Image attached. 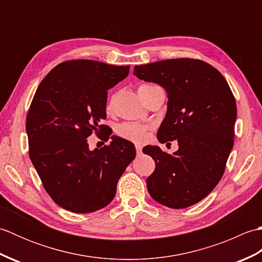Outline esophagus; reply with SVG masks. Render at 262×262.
Returning <instances> with one entry per match:
<instances>
[{
    "mask_svg": "<svg viewBox=\"0 0 262 262\" xmlns=\"http://www.w3.org/2000/svg\"><path fill=\"white\" fill-rule=\"evenodd\" d=\"M135 148H136V153H137L138 155H140V154L142 153V146H141V145H136Z\"/></svg>",
    "mask_w": 262,
    "mask_h": 262,
    "instance_id": "1",
    "label": "esophagus"
}]
</instances>
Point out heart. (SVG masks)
I'll use <instances>...</instances> for the list:
<instances>
[{
    "instance_id": "heart-1",
    "label": "heart",
    "mask_w": 262,
    "mask_h": 262,
    "mask_svg": "<svg viewBox=\"0 0 262 262\" xmlns=\"http://www.w3.org/2000/svg\"><path fill=\"white\" fill-rule=\"evenodd\" d=\"M160 86L154 85V84H149V83H143L137 89V92L140 94L141 98H144L147 93L151 91L155 90ZM114 100L115 96L111 97L109 100L108 105H107V110L113 109L114 105ZM149 129V127L147 125H143V124H138V122H122L118 127H117V134H118L120 137L125 138V140L135 142V143H143L146 140L147 137V130Z\"/></svg>"
}]
</instances>
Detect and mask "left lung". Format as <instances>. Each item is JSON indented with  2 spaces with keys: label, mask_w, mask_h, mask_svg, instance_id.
<instances>
[{
  "label": "left lung",
  "mask_w": 262,
  "mask_h": 262,
  "mask_svg": "<svg viewBox=\"0 0 262 262\" xmlns=\"http://www.w3.org/2000/svg\"><path fill=\"white\" fill-rule=\"evenodd\" d=\"M134 75L157 83L168 93V110L158 140H177L179 145L173 154L159 146L143 148L155 161V170L146 179L147 190L155 202L170 208L197 204L223 177L234 144V96L224 76L199 59L135 66Z\"/></svg>",
  "instance_id": "left-lung-1"
}]
</instances>
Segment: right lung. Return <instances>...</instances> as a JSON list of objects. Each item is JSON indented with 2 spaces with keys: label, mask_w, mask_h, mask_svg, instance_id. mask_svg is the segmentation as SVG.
Listing matches in <instances>:
<instances>
[{
  "label": "right lung",
  "mask_w": 262,
  "mask_h": 262,
  "mask_svg": "<svg viewBox=\"0 0 262 262\" xmlns=\"http://www.w3.org/2000/svg\"><path fill=\"white\" fill-rule=\"evenodd\" d=\"M129 65L89 59L58 64L39 84L27 116L29 157L47 193L73 213H92L114 199L117 183L135 159L132 142L118 136L102 148H89L93 132L113 130L105 119L107 91L127 77Z\"/></svg>",
  "instance_id": "add662e5"
}]
</instances>
